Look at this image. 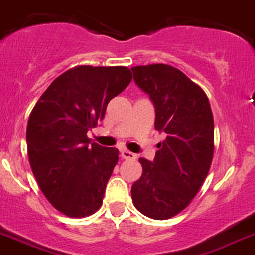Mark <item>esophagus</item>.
Listing matches in <instances>:
<instances>
[{
  "instance_id": "esophagus-1",
  "label": "esophagus",
  "mask_w": 255,
  "mask_h": 255,
  "mask_svg": "<svg viewBox=\"0 0 255 255\" xmlns=\"http://www.w3.org/2000/svg\"><path fill=\"white\" fill-rule=\"evenodd\" d=\"M121 157L125 158V160H135L136 154L128 151V149H121Z\"/></svg>"
}]
</instances>
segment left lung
<instances>
[{
  "label": "left lung",
  "mask_w": 255,
  "mask_h": 255,
  "mask_svg": "<svg viewBox=\"0 0 255 255\" xmlns=\"http://www.w3.org/2000/svg\"><path fill=\"white\" fill-rule=\"evenodd\" d=\"M131 71L153 102L154 128L166 134L153 162L139 158L143 171L131 187L132 204L145 217L164 221L190 205L208 177L214 119L205 91L173 65H136Z\"/></svg>",
  "instance_id": "left-lung-1"
}]
</instances>
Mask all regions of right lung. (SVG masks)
<instances>
[{"mask_svg":"<svg viewBox=\"0 0 255 255\" xmlns=\"http://www.w3.org/2000/svg\"><path fill=\"white\" fill-rule=\"evenodd\" d=\"M131 78L126 67L77 65L56 77L30 112V169L45 197L67 217H89L103 204L119 149L91 143L88 131Z\"/></svg>","mask_w":255,"mask_h":255,"instance_id":"right-lung-1","label":"right lung"}]
</instances>
